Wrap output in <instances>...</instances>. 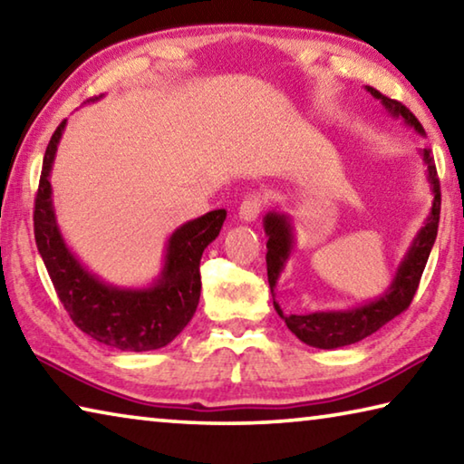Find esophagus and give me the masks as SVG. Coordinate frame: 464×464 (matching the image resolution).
<instances>
[{
    "label": "esophagus",
    "mask_w": 464,
    "mask_h": 464,
    "mask_svg": "<svg viewBox=\"0 0 464 464\" xmlns=\"http://www.w3.org/2000/svg\"><path fill=\"white\" fill-rule=\"evenodd\" d=\"M262 194H257V192H251V194H247L246 198H243V202H241V207H239V218L243 223H254L256 218H257V215H260V210H262Z\"/></svg>",
    "instance_id": "34e87169"
}]
</instances>
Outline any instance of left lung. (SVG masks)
I'll return each instance as SVG.
<instances>
[{"label": "left lung", "instance_id": "left-lung-1", "mask_svg": "<svg viewBox=\"0 0 464 464\" xmlns=\"http://www.w3.org/2000/svg\"><path fill=\"white\" fill-rule=\"evenodd\" d=\"M366 92L374 100L381 102L392 119H401L418 135L426 137V130H423L420 121L415 119L401 102L382 96L379 90L371 88V85H366ZM420 155L423 168H426V179L430 184L431 196H434L431 198L430 213L420 227L418 235L410 243V247H407L403 260L399 262L389 288L381 296H376L368 303L356 304L352 309L315 311L304 313V315L303 313H298V315L296 313H290V315H286L280 309L278 301L274 298V295H276L274 290H276L282 272L286 268V262L295 251V225L290 215L282 213L278 208H272L264 215V231L266 237H268V241H266V247H268V251H266V266H268V282L274 298V309L278 311V315L285 319L286 327L301 342L321 350H335L342 348V345L356 343L364 340V337L372 335L376 329H381L392 317H397L399 313H403L410 307L415 290H418L421 272L426 268L430 251L434 247L440 221V182L436 176L434 157L430 155L428 149H420Z\"/></svg>", "mask_w": 464, "mask_h": 464}]
</instances>
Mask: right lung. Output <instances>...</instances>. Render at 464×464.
<instances>
[{
	"instance_id": "obj_1",
	"label": "right lung",
	"mask_w": 464,
	"mask_h": 464,
	"mask_svg": "<svg viewBox=\"0 0 464 464\" xmlns=\"http://www.w3.org/2000/svg\"><path fill=\"white\" fill-rule=\"evenodd\" d=\"M90 98V102H98ZM67 121L53 132L44 151L34 202V237L46 272L73 324L93 340L122 352L168 345L190 324L200 301V257L213 243L227 210H210L169 235L161 270L147 286H119L85 268L63 237L53 204L51 171Z\"/></svg>"
}]
</instances>
